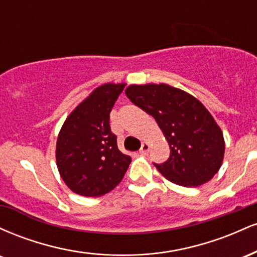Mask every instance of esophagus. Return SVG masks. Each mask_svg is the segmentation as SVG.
I'll return each mask as SVG.
<instances>
[{
	"label": "esophagus",
	"instance_id": "obj_1",
	"mask_svg": "<svg viewBox=\"0 0 257 257\" xmlns=\"http://www.w3.org/2000/svg\"><path fill=\"white\" fill-rule=\"evenodd\" d=\"M150 151V144L147 143H144L143 145H141V149H140V153L141 155H147Z\"/></svg>",
	"mask_w": 257,
	"mask_h": 257
}]
</instances>
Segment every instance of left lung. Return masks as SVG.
Listing matches in <instances>:
<instances>
[{
  "instance_id": "left-lung-1",
  "label": "left lung",
  "mask_w": 257,
  "mask_h": 257,
  "mask_svg": "<svg viewBox=\"0 0 257 257\" xmlns=\"http://www.w3.org/2000/svg\"><path fill=\"white\" fill-rule=\"evenodd\" d=\"M125 94L156 119L169 144V158L155 163L164 178L185 187H197L219 172L225 155L223 134L198 99L164 83L132 84Z\"/></svg>"
}]
</instances>
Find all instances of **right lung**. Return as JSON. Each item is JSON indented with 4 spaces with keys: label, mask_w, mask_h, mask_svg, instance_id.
I'll use <instances>...</instances> for the list:
<instances>
[{
    "label": "right lung",
    "mask_w": 257,
    "mask_h": 257,
    "mask_svg": "<svg viewBox=\"0 0 257 257\" xmlns=\"http://www.w3.org/2000/svg\"><path fill=\"white\" fill-rule=\"evenodd\" d=\"M125 84L100 85L64 122L57 141V166L72 192L100 197L122 181L131 156L118 150L110 112Z\"/></svg>",
    "instance_id": "add662e5"
}]
</instances>
